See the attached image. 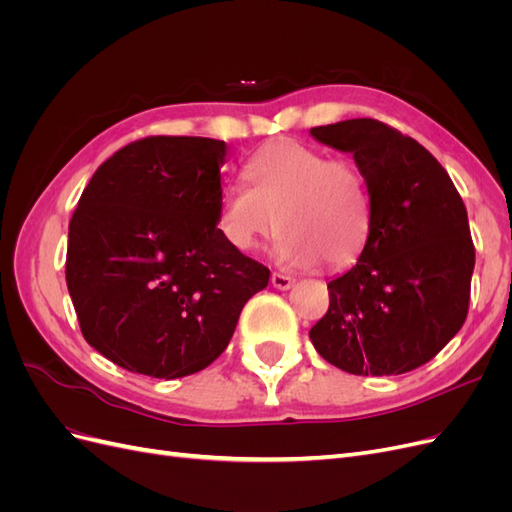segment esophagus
I'll return each mask as SVG.
<instances>
[{"mask_svg":"<svg viewBox=\"0 0 512 512\" xmlns=\"http://www.w3.org/2000/svg\"><path fill=\"white\" fill-rule=\"evenodd\" d=\"M271 284H273V288H277V290H288V288H292V284H294V277L275 271V273L271 275Z\"/></svg>","mask_w":512,"mask_h":512,"instance_id":"esophagus-1","label":"esophagus"}]
</instances>
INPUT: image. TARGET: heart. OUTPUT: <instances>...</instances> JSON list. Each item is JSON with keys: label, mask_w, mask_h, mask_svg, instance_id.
<instances>
[{"label": "heart", "mask_w": 512, "mask_h": 512, "mask_svg": "<svg viewBox=\"0 0 512 512\" xmlns=\"http://www.w3.org/2000/svg\"><path fill=\"white\" fill-rule=\"evenodd\" d=\"M252 185L228 181L220 194V230L237 252H254L284 230L280 254L297 267L344 269L371 235L367 179L352 158L294 138L262 145L245 166Z\"/></svg>", "instance_id": "b5f03b06"}]
</instances>
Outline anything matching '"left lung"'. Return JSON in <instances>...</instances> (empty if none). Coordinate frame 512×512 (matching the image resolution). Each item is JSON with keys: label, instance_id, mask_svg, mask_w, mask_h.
<instances>
[{"label": "left lung", "instance_id": "1", "mask_svg": "<svg viewBox=\"0 0 512 512\" xmlns=\"http://www.w3.org/2000/svg\"><path fill=\"white\" fill-rule=\"evenodd\" d=\"M312 136L361 166L371 235L359 262L329 282V309L309 339L348 374H406L466 322L476 258L466 205L442 164L389 123L348 119Z\"/></svg>", "mask_w": 512, "mask_h": 512}]
</instances>
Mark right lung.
Instances as JSON below:
<instances>
[{"label":"right lung","mask_w":512,"mask_h":512,"mask_svg":"<svg viewBox=\"0 0 512 512\" xmlns=\"http://www.w3.org/2000/svg\"><path fill=\"white\" fill-rule=\"evenodd\" d=\"M224 158L213 138H141L96 170L72 215L66 284L81 333L134 374L205 369L269 284L218 228Z\"/></svg>","instance_id":"right-lung-1"}]
</instances>
